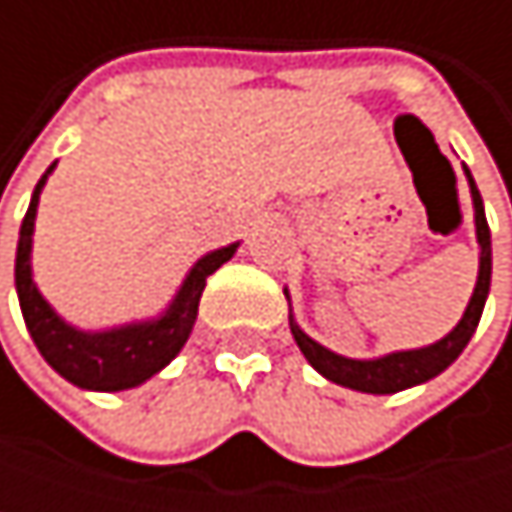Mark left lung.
I'll return each instance as SVG.
<instances>
[{
  "label": "left lung",
  "mask_w": 512,
  "mask_h": 512,
  "mask_svg": "<svg viewBox=\"0 0 512 512\" xmlns=\"http://www.w3.org/2000/svg\"><path fill=\"white\" fill-rule=\"evenodd\" d=\"M468 186H471V201H474V225H477V243H480V272H477V284L471 293V302L462 314V320L457 323V329L451 335H445L442 341L421 347V350H406V353H391L382 358H347L320 347L317 341H311L290 317V332L302 350V356L308 358V364L323 373L326 379L353 388V391H364V394H394L412 385H421L433 376H439L445 367H451L460 353L465 350V344L471 341L486 296H489V278H492V243H489V225H486V213H483V198L474 186L471 171L465 168Z\"/></svg>",
  "instance_id": "left-lung-1"
}]
</instances>
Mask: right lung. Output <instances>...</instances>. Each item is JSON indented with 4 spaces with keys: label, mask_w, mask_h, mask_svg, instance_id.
Listing matches in <instances>:
<instances>
[{
    "label": "right lung",
    "mask_w": 512,
    "mask_h": 512,
    "mask_svg": "<svg viewBox=\"0 0 512 512\" xmlns=\"http://www.w3.org/2000/svg\"><path fill=\"white\" fill-rule=\"evenodd\" d=\"M52 168H55V162L44 171V177L38 180V186L32 192V204L23 216L20 243H17L14 284H17L26 329H29L35 347L41 350V356L47 358V364L55 373H61L67 382L88 388V391L136 388L145 379H151L154 373H159L171 358L183 350V344H186V338L198 320V302H201L207 278L225 260L234 257L237 243L201 257L189 269L183 287L177 290L174 302L165 308L162 317L145 320V323H130V326L109 329V332H79V329L67 326L52 311L50 302L38 293V287L32 281V263H29L38 198H41V189H44Z\"/></svg>",
    "instance_id": "1"
}]
</instances>
